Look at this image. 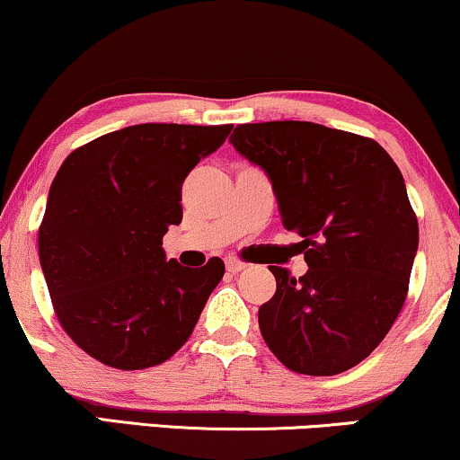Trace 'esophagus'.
<instances>
[{"mask_svg":"<svg viewBox=\"0 0 460 460\" xmlns=\"http://www.w3.org/2000/svg\"><path fill=\"white\" fill-rule=\"evenodd\" d=\"M226 271H231V273H240L242 270H246V263H243V261H240V259H235V257H229L226 259Z\"/></svg>","mask_w":460,"mask_h":460,"instance_id":"1","label":"esophagus"}]
</instances>
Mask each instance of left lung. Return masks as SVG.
<instances>
[{
  "mask_svg": "<svg viewBox=\"0 0 460 460\" xmlns=\"http://www.w3.org/2000/svg\"><path fill=\"white\" fill-rule=\"evenodd\" d=\"M234 148L270 178L282 225L304 237L310 270L271 265L265 344L288 369L335 376L367 358L408 295L418 220L380 144L305 120L235 127Z\"/></svg>",
  "mask_w": 460,
  "mask_h": 460,
  "instance_id": "obj_1",
  "label": "left lung"
}]
</instances>
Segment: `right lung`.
I'll return each instance as SVG.
<instances>
[{"label":"right lung","mask_w":460,"mask_h":460,"mask_svg":"<svg viewBox=\"0 0 460 460\" xmlns=\"http://www.w3.org/2000/svg\"><path fill=\"white\" fill-rule=\"evenodd\" d=\"M234 125L144 123L74 150L52 180L40 265L57 318L86 354L116 369L167 360L193 333L225 263L190 270L163 235L182 220V182Z\"/></svg>","instance_id":"add662e5"}]
</instances>
